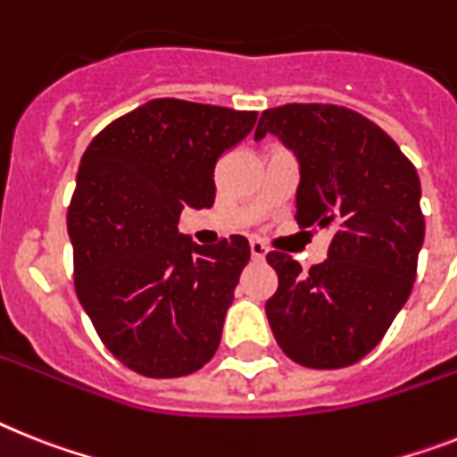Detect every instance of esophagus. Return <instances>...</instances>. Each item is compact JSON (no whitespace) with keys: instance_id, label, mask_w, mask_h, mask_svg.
<instances>
[{"instance_id":"1","label":"esophagus","mask_w":457,"mask_h":457,"mask_svg":"<svg viewBox=\"0 0 457 457\" xmlns=\"http://www.w3.org/2000/svg\"><path fill=\"white\" fill-rule=\"evenodd\" d=\"M251 255L253 260H264V255H267V246H264L262 241L251 239Z\"/></svg>"}]
</instances>
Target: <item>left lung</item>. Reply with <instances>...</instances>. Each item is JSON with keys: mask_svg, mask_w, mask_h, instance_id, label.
<instances>
[{"mask_svg": "<svg viewBox=\"0 0 457 457\" xmlns=\"http://www.w3.org/2000/svg\"><path fill=\"white\" fill-rule=\"evenodd\" d=\"M267 132L300 160L295 218L329 229L332 241L309 271L287 253H267L278 287L264 312L287 358L341 370L377 346L411 295L425 237L420 181L400 145L346 106L267 109L255 141Z\"/></svg>", "mask_w": 457, "mask_h": 457, "instance_id": "obj_1", "label": "left lung"}]
</instances>
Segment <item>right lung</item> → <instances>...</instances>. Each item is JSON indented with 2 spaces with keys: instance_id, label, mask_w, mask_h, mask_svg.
<instances>
[{
  "instance_id": "1",
  "label": "right lung",
  "mask_w": 457,
  "mask_h": 457,
  "mask_svg": "<svg viewBox=\"0 0 457 457\" xmlns=\"http://www.w3.org/2000/svg\"><path fill=\"white\" fill-rule=\"evenodd\" d=\"M255 120V111L151 99L80 157L67 211L76 295L102 344L141 377H186L218 351L251 248L241 235L197 246L176 225L186 206H213L218 157Z\"/></svg>"
}]
</instances>
